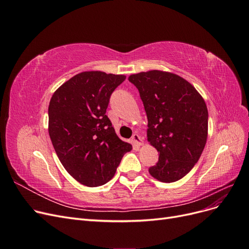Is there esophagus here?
Returning <instances> with one entry per match:
<instances>
[{"instance_id":"1","label":"esophagus","mask_w":249,"mask_h":249,"mask_svg":"<svg viewBox=\"0 0 249 249\" xmlns=\"http://www.w3.org/2000/svg\"><path fill=\"white\" fill-rule=\"evenodd\" d=\"M132 141L134 142V144H136L138 146L142 145L143 144V139L139 136V135L137 133H135L133 136H132Z\"/></svg>"}]
</instances>
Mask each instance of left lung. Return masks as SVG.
<instances>
[{
  "mask_svg": "<svg viewBox=\"0 0 249 249\" xmlns=\"http://www.w3.org/2000/svg\"><path fill=\"white\" fill-rule=\"evenodd\" d=\"M147 116V140L159 153L150 176L163 183L184 178L199 160L208 137L205 100L176 73L149 71L131 74Z\"/></svg>",
  "mask_w": 249,
  "mask_h": 249,
  "instance_id": "left-lung-1",
  "label": "left lung"
}]
</instances>
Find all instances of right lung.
<instances>
[{
	"instance_id": "1",
	"label": "right lung",
	"mask_w": 249,
	"mask_h": 249,
	"mask_svg": "<svg viewBox=\"0 0 249 249\" xmlns=\"http://www.w3.org/2000/svg\"><path fill=\"white\" fill-rule=\"evenodd\" d=\"M124 74L83 71L60 86L49 105V134L55 152L70 175L82 185L108 183L130 143L120 140L106 115Z\"/></svg>"
}]
</instances>
